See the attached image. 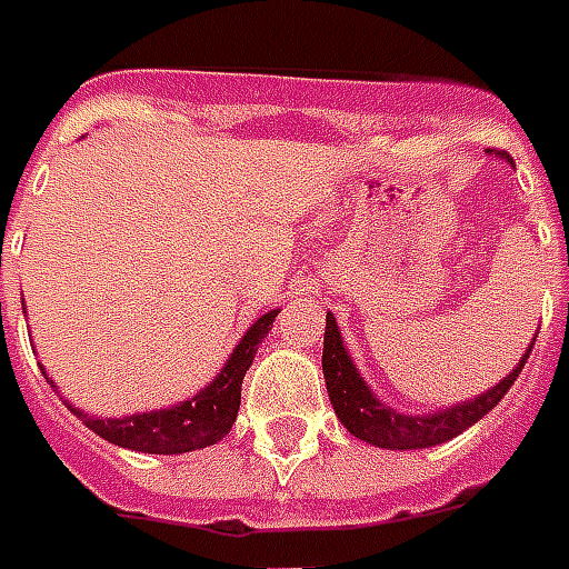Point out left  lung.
Wrapping results in <instances>:
<instances>
[{
    "instance_id": "obj_1",
    "label": "left lung",
    "mask_w": 569,
    "mask_h": 569,
    "mask_svg": "<svg viewBox=\"0 0 569 569\" xmlns=\"http://www.w3.org/2000/svg\"><path fill=\"white\" fill-rule=\"evenodd\" d=\"M505 154V151H498ZM510 158V154H507ZM535 349V342H531ZM528 349L522 355V361L516 367L501 385H496L487 393H480L471 402H459L453 409L436 411V415H402V411L388 409L385 402L372 397V390L363 385L361 372L355 370L352 358L342 349V337L337 331L333 316L328 313L325 319V349H322V370H325V385H328V397L333 402L337 418L342 420V427L352 432L355 439L370 441L376 448H390V450H418V448H432V445H445V441L457 439L459 432H466L471 423L483 418L487 411H492L498 402L505 400V393L513 388L516 376L526 367Z\"/></svg>"
}]
</instances>
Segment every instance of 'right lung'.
<instances>
[{
	"label": "right lung",
	"instance_id": "obj_1",
	"mask_svg": "<svg viewBox=\"0 0 569 569\" xmlns=\"http://www.w3.org/2000/svg\"><path fill=\"white\" fill-rule=\"evenodd\" d=\"M274 316L277 310L262 316L244 333V340L238 342V349L232 352L227 367L220 370V376L181 406L149 411V415H130V418L121 420L89 418L80 409H73V415L86 420L89 429L98 432L101 439L112 441L119 448L142 450V453H188V450L217 445L236 423L238 406H241V381L253 363L256 346L271 331Z\"/></svg>",
	"mask_w": 569,
	"mask_h": 569
}]
</instances>
